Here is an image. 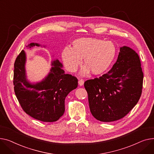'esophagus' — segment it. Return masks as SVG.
I'll return each mask as SVG.
<instances>
[{
	"instance_id": "34e87169",
	"label": "esophagus",
	"mask_w": 154,
	"mask_h": 154,
	"mask_svg": "<svg viewBox=\"0 0 154 154\" xmlns=\"http://www.w3.org/2000/svg\"><path fill=\"white\" fill-rule=\"evenodd\" d=\"M78 84H79V85L80 86H83V85H84V80H83V79H79V80L78 81Z\"/></svg>"
}]
</instances>
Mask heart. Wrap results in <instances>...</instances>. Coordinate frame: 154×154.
<instances>
[{"mask_svg": "<svg viewBox=\"0 0 154 154\" xmlns=\"http://www.w3.org/2000/svg\"><path fill=\"white\" fill-rule=\"evenodd\" d=\"M71 48L66 47L61 52V59L66 69L71 73L76 72L83 59L86 65L81 75L87 76L101 75L109 68L117 54L115 44L111 41H104L96 38L86 37L75 40Z\"/></svg>", "mask_w": 154, "mask_h": 154, "instance_id": "heart-1", "label": "heart"}]
</instances>
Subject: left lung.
<instances>
[{
  "label": "left lung",
  "mask_w": 154,
  "mask_h": 154,
  "mask_svg": "<svg viewBox=\"0 0 154 154\" xmlns=\"http://www.w3.org/2000/svg\"><path fill=\"white\" fill-rule=\"evenodd\" d=\"M143 75L138 54L129 47L120 48L112 68L101 77L85 81L89 109L101 122L122 119L137 104Z\"/></svg>",
  "instance_id": "1"
}]
</instances>
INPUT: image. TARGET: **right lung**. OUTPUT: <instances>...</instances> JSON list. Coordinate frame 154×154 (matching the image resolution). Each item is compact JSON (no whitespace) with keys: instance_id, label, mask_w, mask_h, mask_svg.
Masks as SVG:
<instances>
[{"instance_id":"add662e5","label":"right lung","mask_w":154,"mask_h":154,"mask_svg":"<svg viewBox=\"0 0 154 154\" xmlns=\"http://www.w3.org/2000/svg\"><path fill=\"white\" fill-rule=\"evenodd\" d=\"M46 47L37 43H31L27 48ZM26 53L22 50L15 60L14 71V91L23 110L33 118L43 122H55L65 111L67 95L78 86V79L65 74L63 64L58 60L51 61V69L41 81L31 83L27 79Z\"/></svg>"}]
</instances>
